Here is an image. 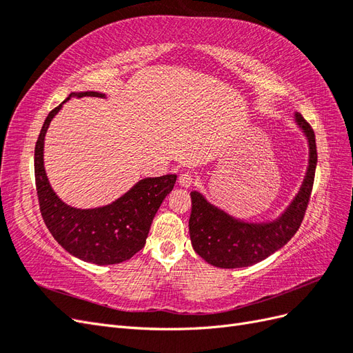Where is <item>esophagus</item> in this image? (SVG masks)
<instances>
[{"instance_id": "1", "label": "esophagus", "mask_w": 353, "mask_h": 353, "mask_svg": "<svg viewBox=\"0 0 353 353\" xmlns=\"http://www.w3.org/2000/svg\"><path fill=\"white\" fill-rule=\"evenodd\" d=\"M193 175H191L190 172H185V174H183V175H179V178H178V183H179V185L181 187H184V188H188L191 184H193Z\"/></svg>"}]
</instances>
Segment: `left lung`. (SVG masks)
I'll return each mask as SVG.
<instances>
[{"instance_id":"left-lung-1","label":"left lung","mask_w":353,"mask_h":353,"mask_svg":"<svg viewBox=\"0 0 353 353\" xmlns=\"http://www.w3.org/2000/svg\"><path fill=\"white\" fill-rule=\"evenodd\" d=\"M296 122L307 137L309 168L301 191L279 219L245 223L212 206L197 191L191 193V244L208 263L219 268H243L258 263L281 249L301 227L312 193L318 156L312 126L301 113H296Z\"/></svg>"}]
</instances>
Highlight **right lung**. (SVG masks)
Wrapping results in <instances>:
<instances>
[{
    "label": "right lung",
    "instance_id": "obj_1",
    "mask_svg": "<svg viewBox=\"0 0 353 353\" xmlns=\"http://www.w3.org/2000/svg\"><path fill=\"white\" fill-rule=\"evenodd\" d=\"M72 95L74 94L65 101ZM78 95L104 97V94L94 91ZM60 109L61 104L48 113L35 145V184L42 219L61 248L85 262L113 265L131 259L144 248L156 212L172 191L176 175L141 179L109 206L97 209L68 206L50 187L44 169L46 132Z\"/></svg>",
    "mask_w": 353,
    "mask_h": 353
}]
</instances>
